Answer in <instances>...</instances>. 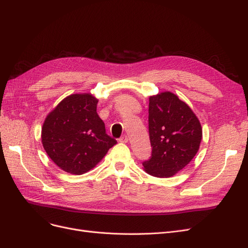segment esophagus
Here are the masks:
<instances>
[{
	"mask_svg": "<svg viewBox=\"0 0 248 248\" xmlns=\"http://www.w3.org/2000/svg\"><path fill=\"white\" fill-rule=\"evenodd\" d=\"M119 141H121V142H127V141H128V137H127L126 134H124L123 137H121V138L119 139Z\"/></svg>",
	"mask_w": 248,
	"mask_h": 248,
	"instance_id": "1",
	"label": "esophagus"
}]
</instances>
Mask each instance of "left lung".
I'll return each instance as SVG.
<instances>
[{
	"label": "left lung",
	"mask_w": 248,
	"mask_h": 248,
	"mask_svg": "<svg viewBox=\"0 0 248 248\" xmlns=\"http://www.w3.org/2000/svg\"><path fill=\"white\" fill-rule=\"evenodd\" d=\"M150 159L142 162L149 175L174 176L188 164L199 151L202 126L187 104L170 92L149 98Z\"/></svg>",
	"instance_id": "1"
}]
</instances>
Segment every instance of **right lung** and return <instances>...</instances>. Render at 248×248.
Returning <instances> with one entry per match:
<instances>
[{
  "label": "right lung",
  "instance_id": "obj_1",
  "mask_svg": "<svg viewBox=\"0 0 248 248\" xmlns=\"http://www.w3.org/2000/svg\"><path fill=\"white\" fill-rule=\"evenodd\" d=\"M92 94H72L47 115L41 130V140L49 158L63 170L85 174L98 163L117 144L108 136L97 114Z\"/></svg>",
  "mask_w": 248,
  "mask_h": 248
}]
</instances>
